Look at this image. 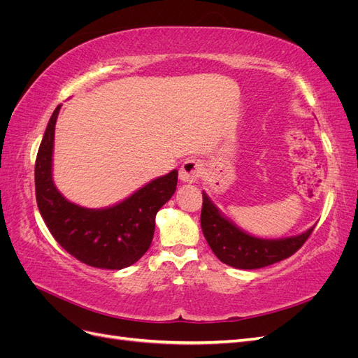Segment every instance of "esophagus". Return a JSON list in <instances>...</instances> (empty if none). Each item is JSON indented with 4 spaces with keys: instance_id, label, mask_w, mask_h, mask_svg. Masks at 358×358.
<instances>
[{
    "instance_id": "34e87169",
    "label": "esophagus",
    "mask_w": 358,
    "mask_h": 358,
    "mask_svg": "<svg viewBox=\"0 0 358 358\" xmlns=\"http://www.w3.org/2000/svg\"><path fill=\"white\" fill-rule=\"evenodd\" d=\"M201 173H203L201 161L196 159V158H191V159L183 161V164L180 166L179 179L183 183H194V182L199 180V178L201 176Z\"/></svg>"
}]
</instances>
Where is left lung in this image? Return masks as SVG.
Returning <instances> with one entry per match:
<instances>
[{
	"mask_svg": "<svg viewBox=\"0 0 358 358\" xmlns=\"http://www.w3.org/2000/svg\"><path fill=\"white\" fill-rule=\"evenodd\" d=\"M201 230L213 254L222 263L236 268H262L291 257L315 229V225L299 236L285 239H259L242 231L218 210L208 194L203 192Z\"/></svg>",
	"mask_w": 358,
	"mask_h": 358,
	"instance_id": "1",
	"label": "left lung"
}]
</instances>
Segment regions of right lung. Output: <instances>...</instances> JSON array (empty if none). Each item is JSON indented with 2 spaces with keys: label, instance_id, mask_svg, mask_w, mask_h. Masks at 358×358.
Wrapping results in <instances>:
<instances>
[{
  "label": "right lung",
  "instance_id": "obj_1",
  "mask_svg": "<svg viewBox=\"0 0 358 358\" xmlns=\"http://www.w3.org/2000/svg\"><path fill=\"white\" fill-rule=\"evenodd\" d=\"M61 106L52 113L36 159L38 210L55 241L79 262L119 270L134 264L152 243L157 212L178 185V170L157 178L124 201L104 209H88L69 201L52 178L55 124Z\"/></svg>",
  "mask_w": 358,
  "mask_h": 358
}]
</instances>
